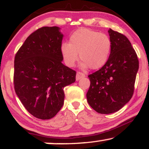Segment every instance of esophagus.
Wrapping results in <instances>:
<instances>
[{
    "label": "esophagus",
    "mask_w": 149,
    "mask_h": 149,
    "mask_svg": "<svg viewBox=\"0 0 149 149\" xmlns=\"http://www.w3.org/2000/svg\"><path fill=\"white\" fill-rule=\"evenodd\" d=\"M84 77H85V73H82V72H80V71H78V72H77L76 79V80H79L80 78H84Z\"/></svg>",
    "instance_id": "esophagus-1"
}]
</instances>
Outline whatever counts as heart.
I'll return each instance as SVG.
<instances>
[{
  "label": "heart",
  "instance_id": "1",
  "mask_svg": "<svg viewBox=\"0 0 149 149\" xmlns=\"http://www.w3.org/2000/svg\"><path fill=\"white\" fill-rule=\"evenodd\" d=\"M111 46V40L107 34L81 28L70 36L69 43L61 45V52L68 66H74L79 54L83 67L99 69L109 60Z\"/></svg>",
  "mask_w": 149,
  "mask_h": 149
}]
</instances>
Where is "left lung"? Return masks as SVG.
<instances>
[{
	"label": "left lung",
	"instance_id": "8db88e82",
	"mask_svg": "<svg viewBox=\"0 0 149 149\" xmlns=\"http://www.w3.org/2000/svg\"><path fill=\"white\" fill-rule=\"evenodd\" d=\"M111 52L109 60L96 72L89 75L88 104L102 114L119 111L134 93L139 60L131 42L123 34L109 30Z\"/></svg>",
	"mask_w": 149,
	"mask_h": 149
}]
</instances>
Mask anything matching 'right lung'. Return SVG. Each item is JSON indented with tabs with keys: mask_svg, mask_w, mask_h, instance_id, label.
Here are the masks:
<instances>
[{
	"mask_svg": "<svg viewBox=\"0 0 149 149\" xmlns=\"http://www.w3.org/2000/svg\"><path fill=\"white\" fill-rule=\"evenodd\" d=\"M59 29L43 26L35 31L15 57V92L25 109L39 119H50L59 111L64 88L76 81V71L61 62Z\"/></svg>",
	"mask_w": 149,
	"mask_h": 149,
	"instance_id": "right-lung-1",
	"label": "right lung"
}]
</instances>
